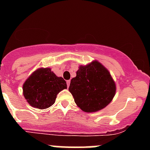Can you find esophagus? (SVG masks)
I'll use <instances>...</instances> for the list:
<instances>
[{
	"mask_svg": "<svg viewBox=\"0 0 150 150\" xmlns=\"http://www.w3.org/2000/svg\"><path fill=\"white\" fill-rule=\"evenodd\" d=\"M69 84H70V81H67V87H69Z\"/></svg>",
	"mask_w": 150,
	"mask_h": 150,
	"instance_id": "34e87169",
	"label": "esophagus"
}]
</instances>
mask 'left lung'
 I'll return each mask as SVG.
<instances>
[{
  "label": "left lung",
  "instance_id": "left-lung-1",
  "mask_svg": "<svg viewBox=\"0 0 150 150\" xmlns=\"http://www.w3.org/2000/svg\"><path fill=\"white\" fill-rule=\"evenodd\" d=\"M69 91L75 104L86 112L102 110L112 102L116 85L108 69L97 60L81 65L72 78Z\"/></svg>",
  "mask_w": 150,
  "mask_h": 150
}]
</instances>
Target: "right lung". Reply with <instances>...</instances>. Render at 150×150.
<instances>
[{
  "mask_svg": "<svg viewBox=\"0 0 150 150\" xmlns=\"http://www.w3.org/2000/svg\"><path fill=\"white\" fill-rule=\"evenodd\" d=\"M67 88L66 81L50 67L36 69L24 83V97L31 107L43 110L54 104L57 94Z\"/></svg>",
  "mask_w": 150,
  "mask_h": 150,
  "instance_id": "1",
  "label": "right lung"
}]
</instances>
